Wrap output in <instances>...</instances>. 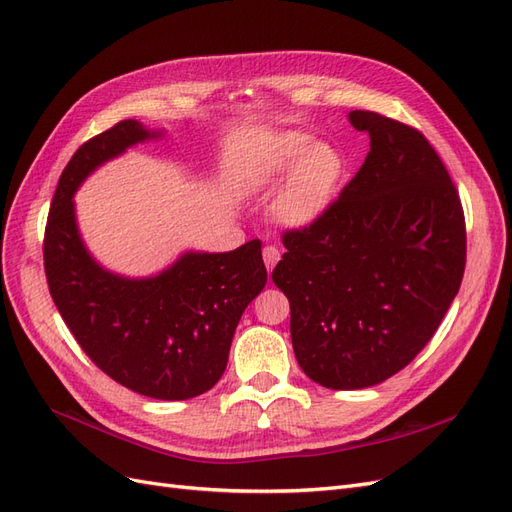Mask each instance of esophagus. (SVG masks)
I'll list each match as a JSON object with an SVG mask.
<instances>
[{
  "label": "esophagus",
  "instance_id": "34e87169",
  "mask_svg": "<svg viewBox=\"0 0 512 512\" xmlns=\"http://www.w3.org/2000/svg\"><path fill=\"white\" fill-rule=\"evenodd\" d=\"M280 250H277L275 245H267L265 250H262V258H265V265H267V271L271 273L273 271V267L277 265V260H280Z\"/></svg>",
  "mask_w": 512,
  "mask_h": 512
}]
</instances>
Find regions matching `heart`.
Returning <instances> with one entry per match:
<instances>
[{"instance_id": "1", "label": "heart", "mask_w": 512, "mask_h": 512, "mask_svg": "<svg viewBox=\"0 0 512 512\" xmlns=\"http://www.w3.org/2000/svg\"><path fill=\"white\" fill-rule=\"evenodd\" d=\"M288 170L273 213L282 224L303 228L316 222L333 203L344 162L331 145L312 143L305 134H275L256 153L252 179L260 188H271Z\"/></svg>"}]
</instances>
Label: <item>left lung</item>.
Masks as SVG:
<instances>
[{"label": "left lung", "instance_id": "1", "mask_svg": "<svg viewBox=\"0 0 512 512\" xmlns=\"http://www.w3.org/2000/svg\"><path fill=\"white\" fill-rule=\"evenodd\" d=\"M369 153L316 222L284 230L273 282L290 301L294 356L335 391L397 374L438 331L466 271V218L423 132L352 111Z\"/></svg>", "mask_w": 512, "mask_h": 512}]
</instances>
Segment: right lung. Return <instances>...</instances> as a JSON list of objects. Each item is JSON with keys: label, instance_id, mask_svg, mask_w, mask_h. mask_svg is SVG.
<instances>
[{"label": "right lung", "instance_id": "obj_1", "mask_svg": "<svg viewBox=\"0 0 512 512\" xmlns=\"http://www.w3.org/2000/svg\"><path fill=\"white\" fill-rule=\"evenodd\" d=\"M156 134L126 119L83 143L59 177L44 228V273L76 344L106 376L153 399L203 395L228 363L245 307L267 284L262 243L185 254L149 280L104 271L85 250L72 194L102 162Z\"/></svg>", "mask_w": 512, "mask_h": 512}]
</instances>
